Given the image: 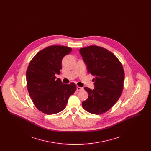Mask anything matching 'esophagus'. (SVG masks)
<instances>
[{
  "mask_svg": "<svg viewBox=\"0 0 151 151\" xmlns=\"http://www.w3.org/2000/svg\"><path fill=\"white\" fill-rule=\"evenodd\" d=\"M83 89V88H81V87H80V86H76V91H81Z\"/></svg>",
  "mask_w": 151,
  "mask_h": 151,
  "instance_id": "34e87169",
  "label": "esophagus"
}]
</instances>
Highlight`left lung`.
<instances>
[{
    "label": "left lung",
    "instance_id": "8db88e82",
    "mask_svg": "<svg viewBox=\"0 0 151 151\" xmlns=\"http://www.w3.org/2000/svg\"><path fill=\"white\" fill-rule=\"evenodd\" d=\"M88 73L94 76V88L84 87L88 99L82 102L87 111L101 114L108 111L122 93L124 79L123 66L111 52L97 46H89L79 50Z\"/></svg>",
    "mask_w": 151,
    "mask_h": 151
}]
</instances>
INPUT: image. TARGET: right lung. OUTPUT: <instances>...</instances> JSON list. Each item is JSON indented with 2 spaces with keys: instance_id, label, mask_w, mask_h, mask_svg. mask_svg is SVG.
<instances>
[{
  "instance_id": "add662e5",
  "label": "right lung",
  "mask_w": 151,
  "mask_h": 151,
  "mask_svg": "<svg viewBox=\"0 0 151 151\" xmlns=\"http://www.w3.org/2000/svg\"><path fill=\"white\" fill-rule=\"evenodd\" d=\"M72 49L51 46L38 52L29 63L26 73L30 97L40 111L54 114L65 109L68 100L76 90L73 83L65 84L55 74H60L63 58Z\"/></svg>"
}]
</instances>
